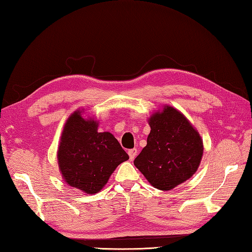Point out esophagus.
<instances>
[{
    "instance_id": "1",
    "label": "esophagus",
    "mask_w": 252,
    "mask_h": 252,
    "mask_svg": "<svg viewBox=\"0 0 252 252\" xmlns=\"http://www.w3.org/2000/svg\"><path fill=\"white\" fill-rule=\"evenodd\" d=\"M127 154H129V157L131 160L134 159L136 156H137V149L136 148H132L130 149L129 152H127Z\"/></svg>"
}]
</instances>
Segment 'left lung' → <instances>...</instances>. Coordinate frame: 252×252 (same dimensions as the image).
Wrapping results in <instances>:
<instances>
[{"instance_id": "1", "label": "left lung", "mask_w": 252, "mask_h": 252, "mask_svg": "<svg viewBox=\"0 0 252 252\" xmlns=\"http://www.w3.org/2000/svg\"><path fill=\"white\" fill-rule=\"evenodd\" d=\"M147 145L134 165L160 190H170L195 174L203 154L202 140L186 117L171 106H163L148 119Z\"/></svg>"}]
</instances>
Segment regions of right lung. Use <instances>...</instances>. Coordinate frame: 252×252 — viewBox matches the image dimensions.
I'll return each instance as SVG.
<instances>
[{"mask_svg": "<svg viewBox=\"0 0 252 252\" xmlns=\"http://www.w3.org/2000/svg\"><path fill=\"white\" fill-rule=\"evenodd\" d=\"M98 122L85 119L78 109L68 118L57 152L58 167L68 185L96 194L115 169L129 159L109 132H97Z\"/></svg>", "mask_w": 252, "mask_h": 252, "instance_id": "obj_1", "label": "right lung"}]
</instances>
